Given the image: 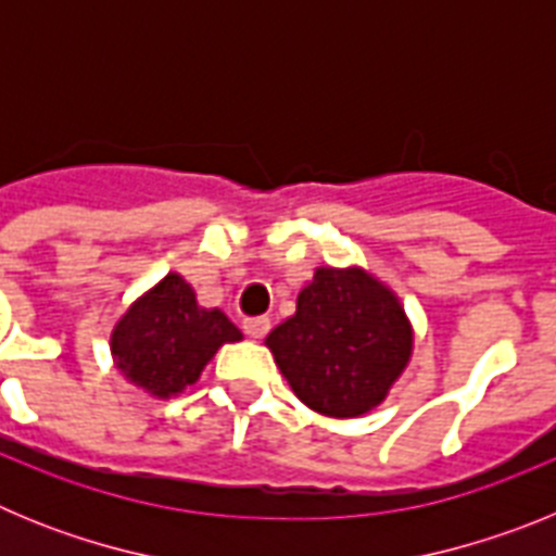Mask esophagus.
Instances as JSON below:
<instances>
[{"instance_id":"1","label":"esophagus","mask_w":556,"mask_h":556,"mask_svg":"<svg viewBox=\"0 0 556 556\" xmlns=\"http://www.w3.org/2000/svg\"><path fill=\"white\" fill-rule=\"evenodd\" d=\"M244 331H248L250 339H262L264 333L269 331L267 317H253V320H244Z\"/></svg>"}]
</instances>
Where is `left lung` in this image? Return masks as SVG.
Returning <instances> with one entry per match:
<instances>
[{"mask_svg":"<svg viewBox=\"0 0 556 556\" xmlns=\"http://www.w3.org/2000/svg\"><path fill=\"white\" fill-rule=\"evenodd\" d=\"M264 345L308 409L362 417L406 370L415 331L401 298L365 267H317Z\"/></svg>","mask_w":556,"mask_h":556,"instance_id":"8db88e82","label":"left lung"}]
</instances>
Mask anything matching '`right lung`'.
<instances>
[{
  "label": "right lung",
  "mask_w": 556,
  "mask_h": 556,
  "mask_svg": "<svg viewBox=\"0 0 556 556\" xmlns=\"http://www.w3.org/2000/svg\"><path fill=\"white\" fill-rule=\"evenodd\" d=\"M239 339L225 312L203 308L184 275L166 273L116 320L111 356L132 387L166 401L198 384L214 353Z\"/></svg>",
  "instance_id": "obj_1"
}]
</instances>
